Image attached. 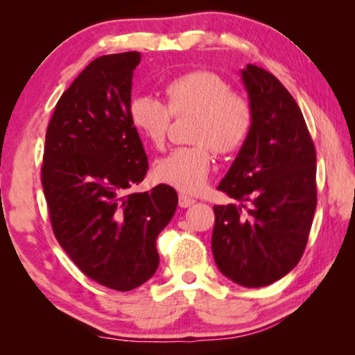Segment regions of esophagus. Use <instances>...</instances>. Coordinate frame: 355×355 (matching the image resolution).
Instances as JSON below:
<instances>
[{
    "mask_svg": "<svg viewBox=\"0 0 355 355\" xmlns=\"http://www.w3.org/2000/svg\"><path fill=\"white\" fill-rule=\"evenodd\" d=\"M192 203H196V200L192 199V197L186 196V194H180L178 196V205L182 207V208H188V207L192 205Z\"/></svg>",
    "mask_w": 355,
    "mask_h": 355,
    "instance_id": "esophagus-1",
    "label": "esophagus"
}]
</instances>
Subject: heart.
<instances>
[{"label": "heart", "instance_id": "obj_1", "mask_svg": "<svg viewBox=\"0 0 355 355\" xmlns=\"http://www.w3.org/2000/svg\"><path fill=\"white\" fill-rule=\"evenodd\" d=\"M167 103L141 95L131 101L130 119L142 139L163 148L172 116H194L189 141L192 146L172 150L153 166L156 182L189 194L207 184L213 166V150L233 155L248 142L254 128V107L248 97L232 92L225 78L211 70H192L173 78L166 86Z\"/></svg>", "mask_w": 355, "mask_h": 355}]
</instances>
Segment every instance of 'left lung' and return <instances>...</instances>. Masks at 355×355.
Here are the masks:
<instances>
[{
  "mask_svg": "<svg viewBox=\"0 0 355 355\" xmlns=\"http://www.w3.org/2000/svg\"><path fill=\"white\" fill-rule=\"evenodd\" d=\"M243 83L254 128L218 189L239 205H216L211 249L235 284H274L299 263L316 209V152L300 107L284 84L249 64Z\"/></svg>",
  "mask_w": 355,
  "mask_h": 355,
  "instance_id": "obj_1",
  "label": "left lung"
}]
</instances>
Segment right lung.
<instances>
[{"mask_svg": "<svg viewBox=\"0 0 355 355\" xmlns=\"http://www.w3.org/2000/svg\"><path fill=\"white\" fill-rule=\"evenodd\" d=\"M141 53L100 56L70 84L48 123L42 186L56 239L87 277L116 291L156 272V238L178 196L167 184L125 194L148 163L130 119Z\"/></svg>", "mask_w": 355, "mask_h": 355, "instance_id": "1", "label": "right lung"}]
</instances>
